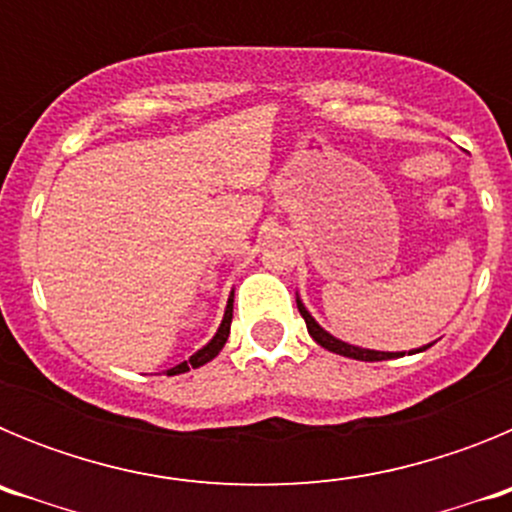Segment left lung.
I'll use <instances>...</instances> for the list:
<instances>
[{"instance_id":"8db88e82","label":"left lung","mask_w":512,"mask_h":512,"mask_svg":"<svg viewBox=\"0 0 512 512\" xmlns=\"http://www.w3.org/2000/svg\"><path fill=\"white\" fill-rule=\"evenodd\" d=\"M297 310H300V315L305 318L307 333L312 336V341L320 343V346L328 348V351H333V354L348 356V359H356V361H387V359H397V356H405L400 354V351H397V354H392V351H372V348H359V346H351V343L346 341H338V338L330 336L328 330H323L318 323H315V318L307 312V307L302 305L300 297H297ZM428 346H431V343H428ZM428 346L418 348V351H425Z\"/></svg>"}]
</instances>
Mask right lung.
<instances>
[{"instance_id":"1","label":"right lung","mask_w":512,"mask_h":512,"mask_svg":"<svg viewBox=\"0 0 512 512\" xmlns=\"http://www.w3.org/2000/svg\"><path fill=\"white\" fill-rule=\"evenodd\" d=\"M230 320H233V295H230L228 307H225L223 323H220L217 333L212 336V341L207 343V346H202L194 356H189L187 361H182V364H176L174 369H169L166 374H169V377H174V374H184V372H189V369H197V366H202V364H207V361L215 359V356L223 351L225 341H228V336H230Z\"/></svg>"}]
</instances>
